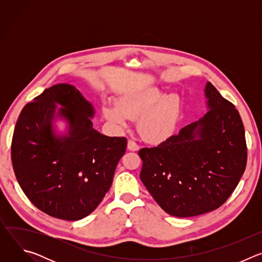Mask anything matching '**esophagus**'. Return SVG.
Here are the masks:
<instances>
[{
	"label": "esophagus",
	"mask_w": 262,
	"mask_h": 262,
	"mask_svg": "<svg viewBox=\"0 0 262 262\" xmlns=\"http://www.w3.org/2000/svg\"><path fill=\"white\" fill-rule=\"evenodd\" d=\"M127 149L129 151H137L139 149V145L135 141L128 140L127 141Z\"/></svg>",
	"instance_id": "34e87169"
}]
</instances>
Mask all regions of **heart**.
<instances>
[{"mask_svg": "<svg viewBox=\"0 0 262 262\" xmlns=\"http://www.w3.org/2000/svg\"><path fill=\"white\" fill-rule=\"evenodd\" d=\"M181 113V99L176 93L165 94L155 87L124 95L117 105L103 107V116L119 127L127 125L128 118L138 119L141 137L152 144L168 140L177 127Z\"/></svg>", "mask_w": 262, "mask_h": 262, "instance_id": "heart-1", "label": "heart"}]
</instances>
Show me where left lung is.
I'll return each mask as SVG.
<instances>
[{
  "label": "left lung",
  "mask_w": 262,
  "mask_h": 262,
  "mask_svg": "<svg viewBox=\"0 0 262 262\" xmlns=\"http://www.w3.org/2000/svg\"><path fill=\"white\" fill-rule=\"evenodd\" d=\"M209 111L157 147L142 148L141 180L169 214L189 217L219 208L237 186L247 165L245 128L234 104L211 83Z\"/></svg>",
  "instance_id": "left-lung-1"
}]
</instances>
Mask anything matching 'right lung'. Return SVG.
<instances>
[{
	"mask_svg": "<svg viewBox=\"0 0 262 262\" xmlns=\"http://www.w3.org/2000/svg\"><path fill=\"white\" fill-rule=\"evenodd\" d=\"M70 123V134L57 137L51 120ZM94 108L72 85L57 84L27 103L11 143L16 179L28 199L47 214L78 221L101 202L115 169L126 151L124 137H107L92 127Z\"/></svg>",
	"mask_w": 262,
	"mask_h": 262,
	"instance_id": "1",
	"label": "right lung"
}]
</instances>
